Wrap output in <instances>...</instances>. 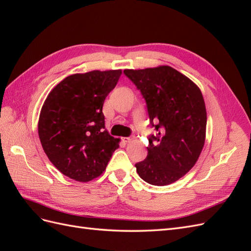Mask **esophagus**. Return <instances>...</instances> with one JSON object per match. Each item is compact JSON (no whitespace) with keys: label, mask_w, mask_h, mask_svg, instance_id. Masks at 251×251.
Returning <instances> with one entry per match:
<instances>
[{"label":"esophagus","mask_w":251,"mask_h":251,"mask_svg":"<svg viewBox=\"0 0 251 251\" xmlns=\"http://www.w3.org/2000/svg\"><path fill=\"white\" fill-rule=\"evenodd\" d=\"M121 140H123L125 143H128V142H131L133 139L130 138V137H123V138H121Z\"/></svg>","instance_id":"1"}]
</instances>
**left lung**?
<instances>
[{
	"label": "left lung",
	"mask_w": 251,
	"mask_h": 251,
	"mask_svg": "<svg viewBox=\"0 0 251 251\" xmlns=\"http://www.w3.org/2000/svg\"><path fill=\"white\" fill-rule=\"evenodd\" d=\"M147 103L151 126L148 156L136 163L142 180L151 185L173 183L198 160L205 141L206 109L200 89L170 66L125 70Z\"/></svg>",
	"instance_id": "left-lung-1"
}]
</instances>
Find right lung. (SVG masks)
<instances>
[{
    "instance_id": "1",
    "label": "right lung",
    "mask_w": 251,
    "mask_h": 251,
    "mask_svg": "<svg viewBox=\"0 0 251 251\" xmlns=\"http://www.w3.org/2000/svg\"><path fill=\"white\" fill-rule=\"evenodd\" d=\"M121 70L67 76L44 102L39 136L49 160L65 176L88 182L105 170L119 139L104 130L102 105Z\"/></svg>"
}]
</instances>
